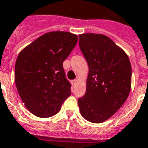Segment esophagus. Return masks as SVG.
<instances>
[{
	"label": "esophagus",
	"instance_id": "34e87169",
	"mask_svg": "<svg viewBox=\"0 0 148 148\" xmlns=\"http://www.w3.org/2000/svg\"><path fill=\"white\" fill-rule=\"evenodd\" d=\"M77 79H75V80H73V81H71V83H72V84H73V86H75L76 85V84L77 83Z\"/></svg>",
	"mask_w": 148,
	"mask_h": 148
}]
</instances>
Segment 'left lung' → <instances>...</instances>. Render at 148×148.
I'll use <instances>...</instances> for the list:
<instances>
[{"mask_svg":"<svg viewBox=\"0 0 148 148\" xmlns=\"http://www.w3.org/2000/svg\"><path fill=\"white\" fill-rule=\"evenodd\" d=\"M79 46L89 67L86 93L78 99L80 112L88 121L102 123L128 97L131 62L127 53L103 34H80Z\"/></svg>","mask_w":148,"mask_h":148,"instance_id":"1","label":"left lung"}]
</instances>
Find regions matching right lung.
<instances>
[{
    "mask_svg": "<svg viewBox=\"0 0 148 148\" xmlns=\"http://www.w3.org/2000/svg\"><path fill=\"white\" fill-rule=\"evenodd\" d=\"M77 42V36L64 31L46 33L17 56L14 79L27 109L39 117H52L71 94L63 62Z\"/></svg>",
    "mask_w": 148,
    "mask_h": 148,
    "instance_id": "obj_1",
    "label": "right lung"
}]
</instances>
